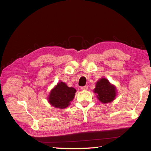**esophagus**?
<instances>
[{"instance_id":"34e87169","label":"esophagus","mask_w":151,"mask_h":151,"mask_svg":"<svg viewBox=\"0 0 151 151\" xmlns=\"http://www.w3.org/2000/svg\"><path fill=\"white\" fill-rule=\"evenodd\" d=\"M81 89H82V90H88V87L87 86H83V87H82Z\"/></svg>"}]
</instances>
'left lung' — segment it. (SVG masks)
I'll use <instances>...</instances> for the list:
<instances>
[{
    "label": "left lung",
    "instance_id": "8db88e82",
    "mask_svg": "<svg viewBox=\"0 0 151 151\" xmlns=\"http://www.w3.org/2000/svg\"><path fill=\"white\" fill-rule=\"evenodd\" d=\"M116 88L111 84L106 78H102L96 83L94 93L102 103H109L113 101L116 97Z\"/></svg>",
    "mask_w": 151,
    "mask_h": 151
}]
</instances>
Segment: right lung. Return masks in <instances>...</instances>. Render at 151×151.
<instances>
[{
	"label": "right lung",
	"instance_id": "obj_1",
	"mask_svg": "<svg viewBox=\"0 0 151 151\" xmlns=\"http://www.w3.org/2000/svg\"><path fill=\"white\" fill-rule=\"evenodd\" d=\"M75 93V88L68 87L65 83L60 82L50 91L48 101L56 108H65L73 100Z\"/></svg>",
	"mask_w": 151,
	"mask_h": 151
}]
</instances>
